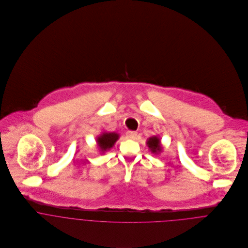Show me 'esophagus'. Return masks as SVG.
<instances>
[{"label": "esophagus", "mask_w": 248, "mask_h": 248, "mask_svg": "<svg viewBox=\"0 0 248 248\" xmlns=\"http://www.w3.org/2000/svg\"><path fill=\"white\" fill-rule=\"evenodd\" d=\"M137 136H138L137 132H134V131H130L127 133V138L130 140H135L137 138Z\"/></svg>", "instance_id": "obj_1"}]
</instances>
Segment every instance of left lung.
I'll return each mask as SVG.
<instances>
[{
    "instance_id": "8db88e82",
    "label": "left lung",
    "mask_w": 248,
    "mask_h": 248,
    "mask_svg": "<svg viewBox=\"0 0 248 248\" xmlns=\"http://www.w3.org/2000/svg\"><path fill=\"white\" fill-rule=\"evenodd\" d=\"M147 145L153 154H159L162 151L160 140L157 137H152L147 140Z\"/></svg>"
}]
</instances>
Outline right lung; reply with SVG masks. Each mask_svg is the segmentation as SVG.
<instances>
[{
	"label": "right lung",
	"instance_id": "1",
	"mask_svg": "<svg viewBox=\"0 0 248 248\" xmlns=\"http://www.w3.org/2000/svg\"><path fill=\"white\" fill-rule=\"evenodd\" d=\"M119 135L116 133H102L96 140L97 145L102 153H105L109 150L116 140H118Z\"/></svg>",
	"mask_w": 248,
	"mask_h": 248
}]
</instances>
